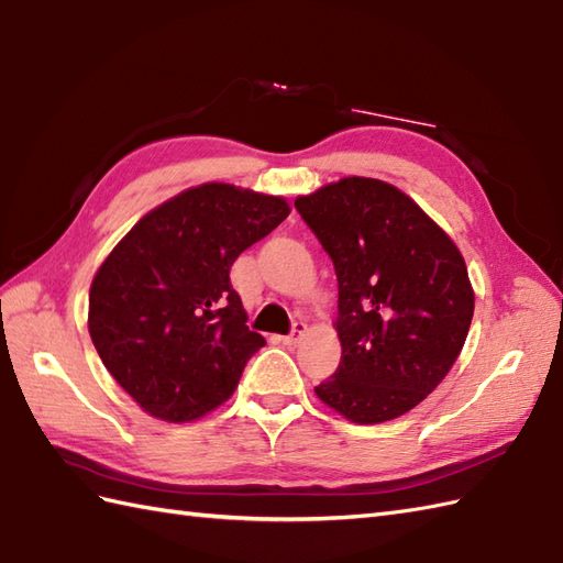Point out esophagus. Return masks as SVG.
Returning a JSON list of instances; mask_svg holds the SVG:
<instances>
[{"instance_id":"1","label":"esophagus","mask_w":563,"mask_h":563,"mask_svg":"<svg viewBox=\"0 0 563 563\" xmlns=\"http://www.w3.org/2000/svg\"><path fill=\"white\" fill-rule=\"evenodd\" d=\"M305 335H307V323H305V321H295V325H292V333H290V335H285V338H283V343H285V345H297L299 341H302Z\"/></svg>"}]
</instances>
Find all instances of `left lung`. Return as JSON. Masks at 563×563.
I'll list each match as a JSON object with an SVG mask.
<instances>
[{
    "mask_svg": "<svg viewBox=\"0 0 563 563\" xmlns=\"http://www.w3.org/2000/svg\"><path fill=\"white\" fill-rule=\"evenodd\" d=\"M338 276L341 367L313 388L355 424L410 412L459 360L475 290L459 246L408 194L343 177L295 199Z\"/></svg>",
    "mask_w": 563,
    "mask_h": 563,
    "instance_id": "1",
    "label": "left lung"
}]
</instances>
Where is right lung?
<instances>
[{"mask_svg": "<svg viewBox=\"0 0 563 563\" xmlns=\"http://www.w3.org/2000/svg\"><path fill=\"white\" fill-rule=\"evenodd\" d=\"M287 216L285 196L206 181L155 206L104 256L88 333L143 412L194 422L234 394L266 341L246 325L230 268Z\"/></svg>", "mask_w": 563, "mask_h": 563, "instance_id": "add662e5", "label": "right lung"}]
</instances>
